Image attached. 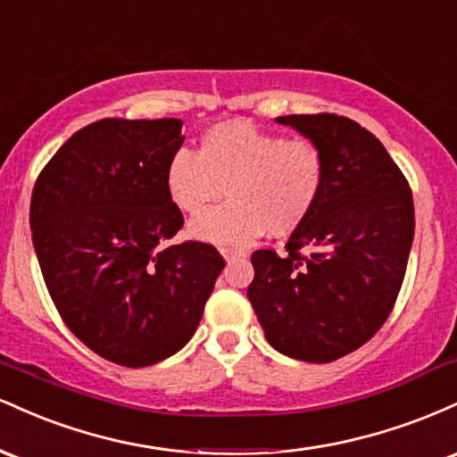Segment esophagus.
Segmentation results:
<instances>
[{
	"label": "esophagus",
	"mask_w": 457,
	"mask_h": 457,
	"mask_svg": "<svg viewBox=\"0 0 457 457\" xmlns=\"http://www.w3.org/2000/svg\"><path fill=\"white\" fill-rule=\"evenodd\" d=\"M221 255L225 260H234V258H245V251L243 249H229V246H223Z\"/></svg>",
	"instance_id": "esophagus-1"
}]
</instances>
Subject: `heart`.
I'll list each match as a JSON object with an SVG mask.
<instances>
[{
	"label": "heart",
	"mask_w": 457,
	"mask_h": 457,
	"mask_svg": "<svg viewBox=\"0 0 457 457\" xmlns=\"http://www.w3.org/2000/svg\"><path fill=\"white\" fill-rule=\"evenodd\" d=\"M327 187V154L313 139L286 137L249 120H225L199 135L197 150H176L165 191L185 214L201 212L226 188L230 202L199 214L188 234L202 243L243 246L269 229L290 236L312 217Z\"/></svg>",
	"instance_id": "b5f03b06"
}]
</instances>
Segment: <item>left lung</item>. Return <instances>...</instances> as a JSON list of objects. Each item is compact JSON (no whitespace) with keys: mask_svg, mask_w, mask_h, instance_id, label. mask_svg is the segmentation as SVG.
<instances>
[{"mask_svg":"<svg viewBox=\"0 0 457 457\" xmlns=\"http://www.w3.org/2000/svg\"><path fill=\"white\" fill-rule=\"evenodd\" d=\"M277 122L327 154V187L286 253L258 249L246 287L266 339L281 354L330 363L386 322L406 275L414 204L406 176L370 130L335 113Z\"/></svg>","mask_w":457,"mask_h":457,"instance_id":"1","label":"left lung"}]
</instances>
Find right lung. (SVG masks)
Here are the masks:
<instances>
[{"mask_svg":"<svg viewBox=\"0 0 457 457\" xmlns=\"http://www.w3.org/2000/svg\"><path fill=\"white\" fill-rule=\"evenodd\" d=\"M182 122L104 118L40 171L29 225L46 290L103 359L148 367L185 345L223 270L212 245H170L185 217L165 191Z\"/></svg>","mask_w":457,"mask_h":457,"instance_id":"1","label":"right lung"}]
</instances>
